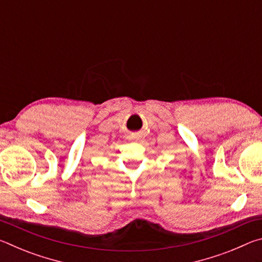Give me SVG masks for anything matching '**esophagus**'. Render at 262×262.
<instances>
[{"mask_svg":"<svg viewBox=\"0 0 262 262\" xmlns=\"http://www.w3.org/2000/svg\"><path fill=\"white\" fill-rule=\"evenodd\" d=\"M135 137H136V136H133V139H135Z\"/></svg>","mask_w":262,"mask_h":262,"instance_id":"esophagus-1","label":"esophagus"}]
</instances>
